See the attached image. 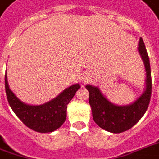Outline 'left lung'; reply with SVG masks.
I'll return each instance as SVG.
<instances>
[{
	"label": "left lung",
	"instance_id": "8db88e82",
	"mask_svg": "<svg viewBox=\"0 0 159 159\" xmlns=\"http://www.w3.org/2000/svg\"><path fill=\"white\" fill-rule=\"evenodd\" d=\"M138 52L144 63L146 71V89L144 92L131 105L116 106L109 101L100 90L92 85H86L92 117L98 127L111 133H122L137 123L147 111L151 97V73L150 59L145 48L144 42L140 38Z\"/></svg>",
	"mask_w": 159,
	"mask_h": 159
}]
</instances>
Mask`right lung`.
Listing matches in <instances>:
<instances>
[{
	"instance_id": "1",
	"label": "right lung",
	"mask_w": 159,
	"mask_h": 159,
	"mask_svg": "<svg viewBox=\"0 0 159 159\" xmlns=\"http://www.w3.org/2000/svg\"><path fill=\"white\" fill-rule=\"evenodd\" d=\"M79 88V84L71 85L51 101L40 106H30L21 101L11 91L5 75V90L9 106L25 126L39 133L52 132L65 122L67 106Z\"/></svg>"
}]
</instances>
